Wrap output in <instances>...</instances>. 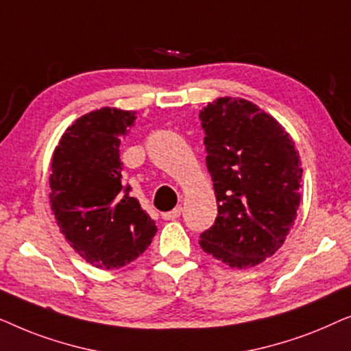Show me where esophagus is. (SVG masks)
I'll return each instance as SVG.
<instances>
[{
	"label": "esophagus",
	"mask_w": 351,
	"mask_h": 351,
	"mask_svg": "<svg viewBox=\"0 0 351 351\" xmlns=\"http://www.w3.org/2000/svg\"><path fill=\"white\" fill-rule=\"evenodd\" d=\"M180 214H182V208L180 206H177V208L169 210V213H162L161 217L165 220H176L177 217H180Z\"/></svg>",
	"instance_id": "34e87169"
}]
</instances>
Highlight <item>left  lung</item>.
I'll return each mask as SVG.
<instances>
[{
	"label": "left lung",
	"mask_w": 351,
	"mask_h": 351,
	"mask_svg": "<svg viewBox=\"0 0 351 351\" xmlns=\"http://www.w3.org/2000/svg\"><path fill=\"white\" fill-rule=\"evenodd\" d=\"M199 119L219 210L199 246L232 268L256 267L285 244L294 225L299 152L285 128L249 100L220 97Z\"/></svg>",
	"instance_id": "1"
}]
</instances>
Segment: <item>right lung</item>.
<instances>
[{"label": "right lung", "instance_id": "1", "mask_svg": "<svg viewBox=\"0 0 351 351\" xmlns=\"http://www.w3.org/2000/svg\"><path fill=\"white\" fill-rule=\"evenodd\" d=\"M136 112L104 107L76 119L51 162V209L70 246L90 265L112 270L145 252L156 223L123 185L119 143Z\"/></svg>", "mask_w": 351, "mask_h": 351}]
</instances>
